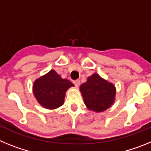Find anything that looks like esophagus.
Masks as SVG:
<instances>
[{"mask_svg": "<svg viewBox=\"0 0 151 151\" xmlns=\"http://www.w3.org/2000/svg\"><path fill=\"white\" fill-rule=\"evenodd\" d=\"M73 83L75 84V85H76V87H78L80 85V81L79 80H76V81H74V82H73Z\"/></svg>", "mask_w": 151, "mask_h": 151, "instance_id": "34e87169", "label": "esophagus"}]
</instances>
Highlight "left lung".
<instances>
[{"label": "left lung", "instance_id": "1", "mask_svg": "<svg viewBox=\"0 0 151 151\" xmlns=\"http://www.w3.org/2000/svg\"><path fill=\"white\" fill-rule=\"evenodd\" d=\"M79 89L85 106L96 113L105 111L115 102V85L97 73L89 76L87 82L80 85Z\"/></svg>", "mask_w": 151, "mask_h": 151}]
</instances>
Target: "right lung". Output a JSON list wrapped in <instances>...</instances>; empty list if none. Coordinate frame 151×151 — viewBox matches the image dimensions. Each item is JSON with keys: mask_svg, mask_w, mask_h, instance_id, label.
<instances>
[{"mask_svg": "<svg viewBox=\"0 0 151 151\" xmlns=\"http://www.w3.org/2000/svg\"><path fill=\"white\" fill-rule=\"evenodd\" d=\"M73 86L69 80L62 78L54 69H51L35 81L32 91L41 106L54 110L63 104L66 91Z\"/></svg>", "mask_w": 151, "mask_h": 151, "instance_id": "obj_1", "label": "right lung"}]
</instances>
